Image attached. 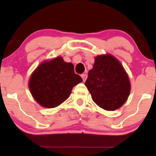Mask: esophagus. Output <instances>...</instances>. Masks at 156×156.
Wrapping results in <instances>:
<instances>
[{
	"label": "esophagus",
	"mask_w": 156,
	"mask_h": 156,
	"mask_svg": "<svg viewBox=\"0 0 156 156\" xmlns=\"http://www.w3.org/2000/svg\"><path fill=\"white\" fill-rule=\"evenodd\" d=\"M87 74H82V75H81V78H82L83 81H86V79H87Z\"/></svg>",
	"instance_id": "obj_1"
}]
</instances>
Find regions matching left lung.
Returning a JSON list of instances; mask_svg holds the SVG:
<instances>
[{
  "instance_id": "obj_1",
  "label": "left lung",
  "mask_w": 156,
  "mask_h": 156,
  "mask_svg": "<svg viewBox=\"0 0 156 156\" xmlns=\"http://www.w3.org/2000/svg\"><path fill=\"white\" fill-rule=\"evenodd\" d=\"M85 86L92 100L100 108L114 111L126 102L130 92L128 75L122 63L110 54L95 58Z\"/></svg>"
}]
</instances>
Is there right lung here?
<instances>
[{
	"mask_svg": "<svg viewBox=\"0 0 156 156\" xmlns=\"http://www.w3.org/2000/svg\"><path fill=\"white\" fill-rule=\"evenodd\" d=\"M81 81L82 78L75 73L73 64L58 56L37 66L30 77L29 86L41 106L54 108L67 100L73 87Z\"/></svg>",
	"mask_w": 156,
	"mask_h": 156,
	"instance_id": "add662e5",
	"label": "right lung"
}]
</instances>
